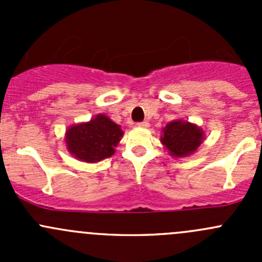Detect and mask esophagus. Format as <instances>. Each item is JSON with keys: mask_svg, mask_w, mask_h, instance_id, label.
I'll return each mask as SVG.
<instances>
[{"mask_svg": "<svg viewBox=\"0 0 262 262\" xmlns=\"http://www.w3.org/2000/svg\"><path fill=\"white\" fill-rule=\"evenodd\" d=\"M138 126H141V128H148L149 126V123H148L147 120H143V121H139L138 124H137Z\"/></svg>", "mask_w": 262, "mask_h": 262, "instance_id": "34e87169", "label": "esophagus"}]
</instances>
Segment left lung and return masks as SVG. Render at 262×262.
<instances>
[{
	"mask_svg": "<svg viewBox=\"0 0 262 262\" xmlns=\"http://www.w3.org/2000/svg\"><path fill=\"white\" fill-rule=\"evenodd\" d=\"M203 130L187 121L175 120L168 123L163 129L161 142L175 157L189 156L202 144Z\"/></svg>",
	"mask_w": 262,
	"mask_h": 262,
	"instance_id": "1",
	"label": "left lung"
}]
</instances>
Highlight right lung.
<instances>
[{"label": "right lung", "instance_id": "1", "mask_svg": "<svg viewBox=\"0 0 262 262\" xmlns=\"http://www.w3.org/2000/svg\"><path fill=\"white\" fill-rule=\"evenodd\" d=\"M123 130L105 115H97L89 123L71 126L66 134L67 148L77 160L97 162L114 155Z\"/></svg>", "mask_w": 262, "mask_h": 262}]
</instances>
